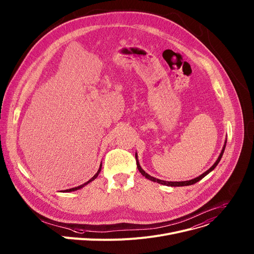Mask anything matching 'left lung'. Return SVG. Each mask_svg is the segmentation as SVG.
<instances>
[{
  "label": "left lung",
  "instance_id": "obj_1",
  "mask_svg": "<svg viewBox=\"0 0 254 254\" xmlns=\"http://www.w3.org/2000/svg\"><path fill=\"white\" fill-rule=\"evenodd\" d=\"M226 144H227V141L225 142V145H224V147H223V150H222V152H221V154H219V156H218V158H217V160L214 162V164L209 168L208 171H206L205 173H203L202 174L201 176H199V177H197V178H195V179H192V180H190V181H185V182H166V181H162V180H159V179H156V178H154V177H151L150 175H148L143 168L141 167V165H140V163H139V161H138V158H137V153H136V160H137V167H138V170H139V172L146 178V179H148V180H150V181H152V182H156V183H158V184H161V185H165V186H171V187H183V186H189V185H193V184H195V183H197V182H199L200 180H202L203 179L206 175H208L210 172H212L214 168H215V166L218 164V162L221 161V159H222V156H223V154H224V151H225V148H226Z\"/></svg>",
  "mask_w": 254,
  "mask_h": 254
}]
</instances>
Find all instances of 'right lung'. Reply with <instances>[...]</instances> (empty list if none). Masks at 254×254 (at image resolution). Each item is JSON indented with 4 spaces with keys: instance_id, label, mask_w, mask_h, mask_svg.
<instances>
[{
    "instance_id": "add662e5",
    "label": "right lung",
    "mask_w": 254,
    "mask_h": 254,
    "mask_svg": "<svg viewBox=\"0 0 254 254\" xmlns=\"http://www.w3.org/2000/svg\"><path fill=\"white\" fill-rule=\"evenodd\" d=\"M101 168H102V165H100V167H99V170H98V172L96 173V175L91 179V180H89L87 183H84V184H82V185H80V186H78V187H75V188H71V189H67V190H65L64 192H71V191H76V190H78V189H80V188H82V187H84V186L86 185H88L89 183H91L92 181H94L98 176H99V174H100V172H101Z\"/></svg>"
}]
</instances>
